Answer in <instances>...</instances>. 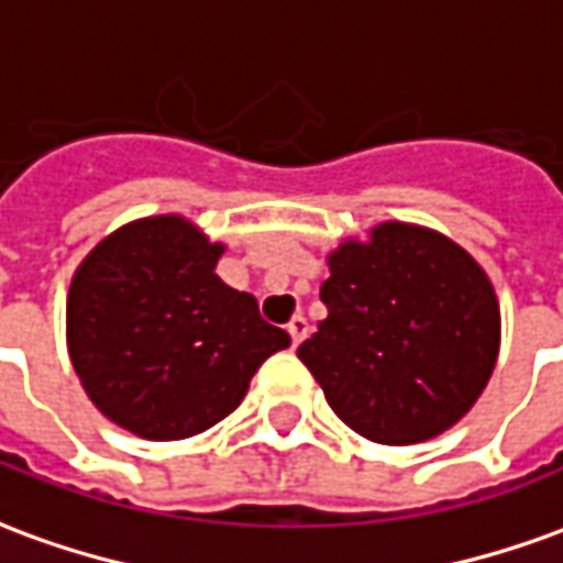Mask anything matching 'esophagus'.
Instances as JSON below:
<instances>
[{
	"mask_svg": "<svg viewBox=\"0 0 563 563\" xmlns=\"http://www.w3.org/2000/svg\"><path fill=\"white\" fill-rule=\"evenodd\" d=\"M288 333H290V340H294V346H297V343H303V336L309 333V321H306L303 316H294V319L288 321Z\"/></svg>",
	"mask_w": 563,
	"mask_h": 563,
	"instance_id": "34e87169",
	"label": "esophagus"
}]
</instances>
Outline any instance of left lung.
<instances>
[{
    "mask_svg": "<svg viewBox=\"0 0 563 563\" xmlns=\"http://www.w3.org/2000/svg\"><path fill=\"white\" fill-rule=\"evenodd\" d=\"M328 319L297 349L333 413L377 444L448 432L499 355V300L448 235L386 220L328 254Z\"/></svg>",
    "mask_w": 563,
    "mask_h": 563,
    "instance_id": "obj_1",
    "label": "left lung"
}]
</instances>
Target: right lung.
I'll list each match as a JSON object with an SVG mask.
<instances>
[{"label": "right lung", "instance_id": "1", "mask_svg": "<svg viewBox=\"0 0 563 563\" xmlns=\"http://www.w3.org/2000/svg\"><path fill=\"white\" fill-rule=\"evenodd\" d=\"M227 247L180 214L131 220L88 251L67 294L81 389L146 441L199 435L242 405L251 377L290 346L257 300L214 273Z\"/></svg>", "mask_w": 563, "mask_h": 563}]
</instances>
